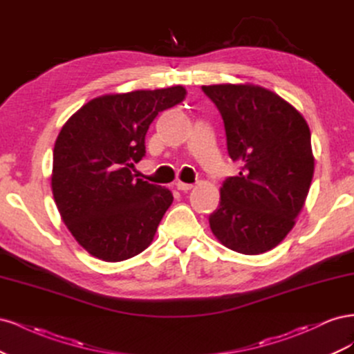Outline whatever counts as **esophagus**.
<instances>
[{
    "mask_svg": "<svg viewBox=\"0 0 354 354\" xmlns=\"http://www.w3.org/2000/svg\"><path fill=\"white\" fill-rule=\"evenodd\" d=\"M176 187H177L178 190H181V192H187V190H190L192 187H194V185L183 183V181H177V183H176Z\"/></svg>",
    "mask_w": 354,
    "mask_h": 354,
    "instance_id": "obj_1",
    "label": "esophagus"
}]
</instances>
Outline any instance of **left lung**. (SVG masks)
Returning <instances> with one entry per match:
<instances>
[{"instance_id": "8db88e82", "label": "left lung", "mask_w": 354, "mask_h": 354, "mask_svg": "<svg viewBox=\"0 0 354 354\" xmlns=\"http://www.w3.org/2000/svg\"><path fill=\"white\" fill-rule=\"evenodd\" d=\"M202 91L223 118L229 156L242 165L223 181L209 227L232 251H270L294 227L312 183L308 125L292 104L259 85H203Z\"/></svg>"}]
</instances>
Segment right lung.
<instances>
[{
  "mask_svg": "<svg viewBox=\"0 0 354 354\" xmlns=\"http://www.w3.org/2000/svg\"><path fill=\"white\" fill-rule=\"evenodd\" d=\"M181 85L93 99L63 125L53 151L51 189L63 223L93 257L122 261L145 251L173 194L134 178L159 112L183 102Z\"/></svg>",
  "mask_w": 354,
  "mask_h": 354,
  "instance_id": "right-lung-1",
  "label": "right lung"
}]
</instances>
